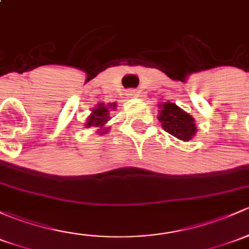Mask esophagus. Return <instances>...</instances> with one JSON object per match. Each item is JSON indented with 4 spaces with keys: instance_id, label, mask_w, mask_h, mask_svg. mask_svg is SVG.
I'll return each instance as SVG.
<instances>
[{
    "instance_id": "obj_1",
    "label": "esophagus",
    "mask_w": 249,
    "mask_h": 249,
    "mask_svg": "<svg viewBox=\"0 0 249 249\" xmlns=\"http://www.w3.org/2000/svg\"><path fill=\"white\" fill-rule=\"evenodd\" d=\"M126 94L129 96H131V98H137V96H138V91L136 89H127Z\"/></svg>"
}]
</instances>
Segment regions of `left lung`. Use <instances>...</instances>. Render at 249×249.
<instances>
[{
    "label": "left lung",
    "instance_id": "8db88e82",
    "mask_svg": "<svg viewBox=\"0 0 249 249\" xmlns=\"http://www.w3.org/2000/svg\"><path fill=\"white\" fill-rule=\"evenodd\" d=\"M159 120L164 131L179 140L188 142L197 133L195 118L174 103L166 101L159 105Z\"/></svg>",
    "mask_w": 249,
    "mask_h": 249
}]
</instances>
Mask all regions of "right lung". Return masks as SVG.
I'll use <instances>...</instances> for the list:
<instances>
[{"instance_id": "right-lung-1", "label": "right lung", "mask_w": 249, "mask_h": 249, "mask_svg": "<svg viewBox=\"0 0 249 249\" xmlns=\"http://www.w3.org/2000/svg\"><path fill=\"white\" fill-rule=\"evenodd\" d=\"M117 108L116 103H109L105 105L104 103H98L95 107L90 109L91 113L88 116L86 120L85 127L90 129L94 127L96 130V135L103 136L105 133L108 132V126H107V122L111 119V111H114Z\"/></svg>"}]
</instances>
